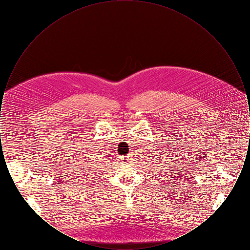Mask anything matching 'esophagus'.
<instances>
[{"instance_id": "esophagus-1", "label": "esophagus", "mask_w": 250, "mask_h": 250, "mask_svg": "<svg viewBox=\"0 0 250 250\" xmlns=\"http://www.w3.org/2000/svg\"><path fill=\"white\" fill-rule=\"evenodd\" d=\"M124 158H125V160L129 161V160H130V155H126V156H124Z\"/></svg>"}]
</instances>
